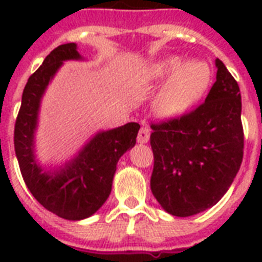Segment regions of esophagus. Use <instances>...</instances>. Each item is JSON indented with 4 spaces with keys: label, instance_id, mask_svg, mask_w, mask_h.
Wrapping results in <instances>:
<instances>
[{
    "label": "esophagus",
    "instance_id": "34e87169",
    "mask_svg": "<svg viewBox=\"0 0 262 262\" xmlns=\"http://www.w3.org/2000/svg\"><path fill=\"white\" fill-rule=\"evenodd\" d=\"M149 137H151V132L147 126H143L140 129L139 136H137V143L140 144H147L149 141Z\"/></svg>",
    "mask_w": 262,
    "mask_h": 262
}]
</instances>
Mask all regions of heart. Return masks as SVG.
Masks as SVG:
<instances>
[{
  "label": "heart",
  "instance_id": "heart-1",
  "mask_svg": "<svg viewBox=\"0 0 262 262\" xmlns=\"http://www.w3.org/2000/svg\"><path fill=\"white\" fill-rule=\"evenodd\" d=\"M164 81L155 99L156 114L178 118L197 106L212 83V69L205 61H183L177 55L152 62L143 72V84L152 87Z\"/></svg>",
  "mask_w": 262,
  "mask_h": 262
}]
</instances>
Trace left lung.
Here are the masks:
<instances>
[{"mask_svg":"<svg viewBox=\"0 0 262 262\" xmlns=\"http://www.w3.org/2000/svg\"><path fill=\"white\" fill-rule=\"evenodd\" d=\"M205 102L189 114L152 125L151 190L172 216L197 215L219 203L244 158L238 83L219 58Z\"/></svg>","mask_w":262,"mask_h":262,"instance_id":"obj_1","label":"left lung"}]
</instances>
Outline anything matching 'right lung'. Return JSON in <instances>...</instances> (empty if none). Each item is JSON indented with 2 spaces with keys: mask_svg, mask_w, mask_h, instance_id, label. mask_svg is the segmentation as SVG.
<instances>
[{
  "mask_svg": "<svg viewBox=\"0 0 262 262\" xmlns=\"http://www.w3.org/2000/svg\"><path fill=\"white\" fill-rule=\"evenodd\" d=\"M65 61H84L76 43L54 49L27 81L14 125V152L24 182L39 204L62 219L83 220L108 199L117 163L136 145L140 125L129 122L96 132L72 158L43 166L35 145L39 113L43 95Z\"/></svg>",
  "mask_w": 262,
  "mask_h": 262,
  "instance_id": "add662e5",
  "label": "right lung"
}]
</instances>
